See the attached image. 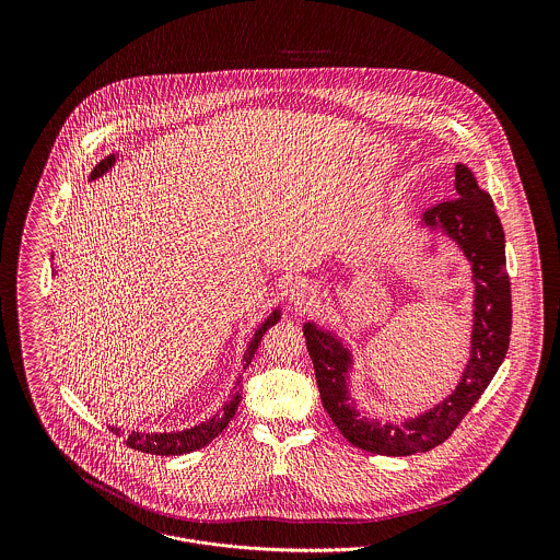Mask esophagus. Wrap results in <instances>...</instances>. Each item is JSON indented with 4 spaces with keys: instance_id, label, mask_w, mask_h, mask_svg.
<instances>
[{
    "instance_id": "esophagus-1",
    "label": "esophagus",
    "mask_w": 560,
    "mask_h": 560,
    "mask_svg": "<svg viewBox=\"0 0 560 560\" xmlns=\"http://www.w3.org/2000/svg\"><path fill=\"white\" fill-rule=\"evenodd\" d=\"M289 298H291V302H293V304H298V306H306V304L313 300V289H311V284H308V282H304V280H295V282L291 284V289H289Z\"/></svg>"
}]
</instances>
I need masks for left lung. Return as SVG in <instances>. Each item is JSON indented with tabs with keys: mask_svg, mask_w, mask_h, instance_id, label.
Segmentation results:
<instances>
[{
	"mask_svg": "<svg viewBox=\"0 0 560 560\" xmlns=\"http://www.w3.org/2000/svg\"><path fill=\"white\" fill-rule=\"evenodd\" d=\"M455 187L459 194L455 200L442 202L424 215L427 224L440 222L459 241L472 262L477 284L472 358L448 399L402 424L380 427L375 420L360 418L347 393V349L313 323L304 325L323 407L353 446L375 455L402 457L444 444L480 399L509 349L511 282L504 265V233L489 194L479 189L468 167L455 165Z\"/></svg>",
	"mask_w": 560,
	"mask_h": 560,
	"instance_id": "8db88e82",
	"label": "left lung"
}]
</instances>
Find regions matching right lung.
Wrapping results in <instances>:
<instances>
[{"label": "right lung", "mask_w": 560, "mask_h": 560, "mask_svg": "<svg viewBox=\"0 0 560 560\" xmlns=\"http://www.w3.org/2000/svg\"><path fill=\"white\" fill-rule=\"evenodd\" d=\"M112 163H114V158H107V160L101 161V163L94 167L92 178H96V176H101L103 172H107V167H109ZM278 319H280V313L276 311L269 319L265 320V323L256 329V334H254V338H252V342H249V347H247V351H245V355H243V364H245V366H249V362H252V358H254V353H256V349H258V342L262 340L265 331ZM237 386H240V384H237ZM237 405H240V393L235 395V399L231 400V402H226V407H224V411H222L220 416H215V418H211V420H207V422H202V424H198V427H191V429L178 431V433H129L127 440H125V444H127L129 448L138 451V453H151V455H161V457L185 455V453L198 451V448L207 446L209 442H213V440L229 427V422L233 420V416H235V411H237ZM112 431L118 433V429H112Z\"/></svg>", "instance_id": "1"}]
</instances>
